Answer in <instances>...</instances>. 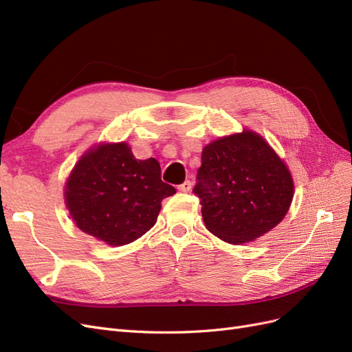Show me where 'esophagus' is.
<instances>
[{
  "label": "esophagus",
  "instance_id": "1",
  "mask_svg": "<svg viewBox=\"0 0 352 352\" xmlns=\"http://www.w3.org/2000/svg\"><path fill=\"white\" fill-rule=\"evenodd\" d=\"M177 189L180 190V192H189V190L192 189V182H190V180H185L182 185L177 186Z\"/></svg>",
  "mask_w": 352,
  "mask_h": 352
}]
</instances>
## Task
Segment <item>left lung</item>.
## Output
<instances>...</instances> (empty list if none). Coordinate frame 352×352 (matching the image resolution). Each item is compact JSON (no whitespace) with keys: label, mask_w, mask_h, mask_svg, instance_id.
Wrapping results in <instances>:
<instances>
[{"label":"left lung","mask_w":352,"mask_h":352,"mask_svg":"<svg viewBox=\"0 0 352 352\" xmlns=\"http://www.w3.org/2000/svg\"><path fill=\"white\" fill-rule=\"evenodd\" d=\"M194 194L206 228L228 243L252 242L276 228L294 198L289 168L251 129L220 136L202 148Z\"/></svg>","instance_id":"obj_1"}]
</instances>
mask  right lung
<instances>
[{
    "label": "right lung",
    "mask_w": 352,
    "mask_h": 352,
    "mask_svg": "<svg viewBox=\"0 0 352 352\" xmlns=\"http://www.w3.org/2000/svg\"><path fill=\"white\" fill-rule=\"evenodd\" d=\"M176 189L162 180L155 158H135L127 142H100L85 151L65 185V204L82 232L110 247L141 238Z\"/></svg>",
    "instance_id": "add662e5"
}]
</instances>
